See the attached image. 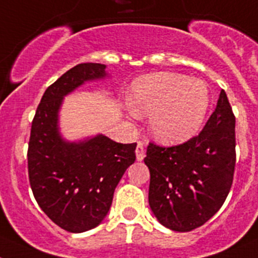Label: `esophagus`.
I'll return each mask as SVG.
<instances>
[{"instance_id": "1", "label": "esophagus", "mask_w": 258, "mask_h": 258, "mask_svg": "<svg viewBox=\"0 0 258 258\" xmlns=\"http://www.w3.org/2000/svg\"><path fill=\"white\" fill-rule=\"evenodd\" d=\"M144 156H145V145H144V143H141V141H139L136 145V159L137 162H141L144 159Z\"/></svg>"}]
</instances>
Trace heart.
<instances>
[{
  "label": "heart",
  "instance_id": "obj_1",
  "mask_svg": "<svg viewBox=\"0 0 258 258\" xmlns=\"http://www.w3.org/2000/svg\"><path fill=\"white\" fill-rule=\"evenodd\" d=\"M130 102L136 115H150L149 128L155 139L179 144L200 130L210 105V93L204 81L159 72L135 81Z\"/></svg>",
  "mask_w": 258,
  "mask_h": 258
}]
</instances>
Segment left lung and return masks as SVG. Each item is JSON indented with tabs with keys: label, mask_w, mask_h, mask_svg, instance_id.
I'll return each mask as SVG.
<instances>
[{
	"label": "left lung",
	"mask_w": 258,
	"mask_h": 258,
	"mask_svg": "<svg viewBox=\"0 0 258 258\" xmlns=\"http://www.w3.org/2000/svg\"><path fill=\"white\" fill-rule=\"evenodd\" d=\"M149 205L159 223L174 232H191L223 206L235 167V117L225 91L197 136L180 145L150 143Z\"/></svg>",
	"instance_id": "left-lung-1"
}]
</instances>
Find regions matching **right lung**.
Instances as JSON below:
<instances>
[{"mask_svg":"<svg viewBox=\"0 0 258 258\" xmlns=\"http://www.w3.org/2000/svg\"><path fill=\"white\" fill-rule=\"evenodd\" d=\"M105 64L80 63L44 91L31 122L28 172L31 191L45 215L62 229L83 233L99 225L127 168L136 160V144H119L104 135L79 143L63 140L58 112L63 96L85 81L104 79Z\"/></svg>","mask_w":258,"mask_h":258,"instance_id":"1","label":"right lung"}]
</instances>
